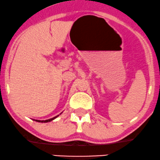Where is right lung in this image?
I'll return each mask as SVG.
<instances>
[{
  "label": "right lung",
  "instance_id": "right-lung-1",
  "mask_svg": "<svg viewBox=\"0 0 160 160\" xmlns=\"http://www.w3.org/2000/svg\"><path fill=\"white\" fill-rule=\"evenodd\" d=\"M58 116H59V115L53 117V118L48 119V120H35L36 122H51V121H52V120H54V119H56Z\"/></svg>",
  "mask_w": 160,
  "mask_h": 160
}]
</instances>
